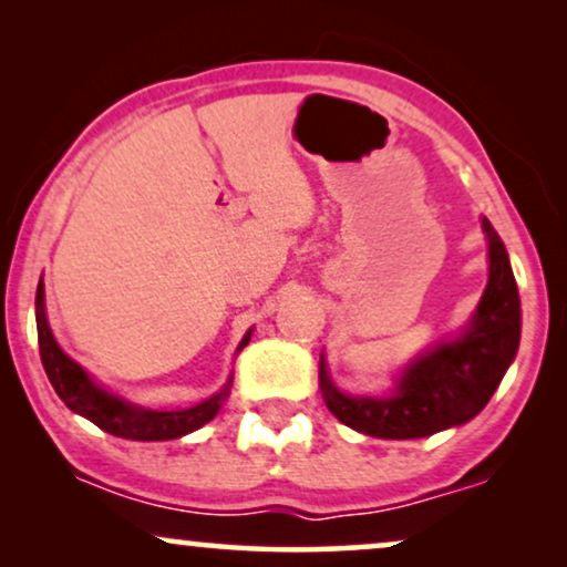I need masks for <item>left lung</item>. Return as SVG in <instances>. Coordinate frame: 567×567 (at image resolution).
<instances>
[{"instance_id": "obj_1", "label": "left lung", "mask_w": 567, "mask_h": 567, "mask_svg": "<svg viewBox=\"0 0 567 567\" xmlns=\"http://www.w3.org/2000/svg\"><path fill=\"white\" fill-rule=\"evenodd\" d=\"M483 229L491 245V278L470 328L410 363L392 398L343 394L320 359L324 405L348 429L377 439H423L472 421L498 390L518 351L522 307L506 247L487 219Z\"/></svg>"}]
</instances>
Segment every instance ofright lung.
<instances>
[{"mask_svg": "<svg viewBox=\"0 0 567 567\" xmlns=\"http://www.w3.org/2000/svg\"><path fill=\"white\" fill-rule=\"evenodd\" d=\"M35 322H38V346H41V361L49 382L64 405L82 417H87L113 436L131 439V441H167V439H181L185 433L200 429V425L212 421L219 413L224 400L229 398L231 379L221 392H216L214 398H208L200 405H193L188 410H169V413H157V410H142L136 405H128L115 394L105 392L103 386H97L87 377L80 363L69 359L61 351L56 340L51 336L49 320H45L43 309V281L38 284L35 293ZM252 332H247L239 348L247 346Z\"/></svg>", "mask_w": 567, "mask_h": 567, "instance_id": "1", "label": "right lung"}]
</instances>
